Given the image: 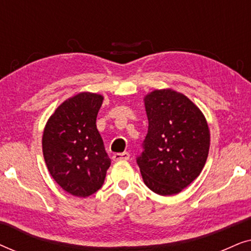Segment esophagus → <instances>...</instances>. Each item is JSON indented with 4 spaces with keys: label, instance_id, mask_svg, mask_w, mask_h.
I'll list each match as a JSON object with an SVG mask.
<instances>
[{
    "label": "esophagus",
    "instance_id": "1",
    "mask_svg": "<svg viewBox=\"0 0 251 251\" xmlns=\"http://www.w3.org/2000/svg\"><path fill=\"white\" fill-rule=\"evenodd\" d=\"M130 154L128 152H123V153H116L113 155V160L114 161H126L129 160Z\"/></svg>",
    "mask_w": 251,
    "mask_h": 251
}]
</instances>
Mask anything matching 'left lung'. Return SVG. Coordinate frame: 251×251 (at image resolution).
<instances>
[{
  "instance_id": "obj_1",
  "label": "left lung",
  "mask_w": 251,
  "mask_h": 251,
  "mask_svg": "<svg viewBox=\"0 0 251 251\" xmlns=\"http://www.w3.org/2000/svg\"><path fill=\"white\" fill-rule=\"evenodd\" d=\"M144 102L149 131L137 164L151 191L177 194L201 174L207 161V120L193 101L173 89L150 92Z\"/></svg>"
}]
</instances>
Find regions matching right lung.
I'll return each mask as SVG.
<instances>
[{
  "instance_id": "1",
  "label": "right lung",
  "mask_w": 251,
  "mask_h": 251,
  "mask_svg": "<svg viewBox=\"0 0 251 251\" xmlns=\"http://www.w3.org/2000/svg\"><path fill=\"white\" fill-rule=\"evenodd\" d=\"M102 100L101 95L80 92L58 106L44 128L42 150L48 170L74 197L97 192L111 166L96 126Z\"/></svg>"
}]
</instances>
